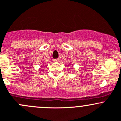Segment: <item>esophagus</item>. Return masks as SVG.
<instances>
[{
	"instance_id": "obj_1",
	"label": "esophagus",
	"mask_w": 121,
	"mask_h": 121,
	"mask_svg": "<svg viewBox=\"0 0 121 121\" xmlns=\"http://www.w3.org/2000/svg\"><path fill=\"white\" fill-rule=\"evenodd\" d=\"M53 61H54L55 62H59V58H58V59H55L53 60Z\"/></svg>"
}]
</instances>
